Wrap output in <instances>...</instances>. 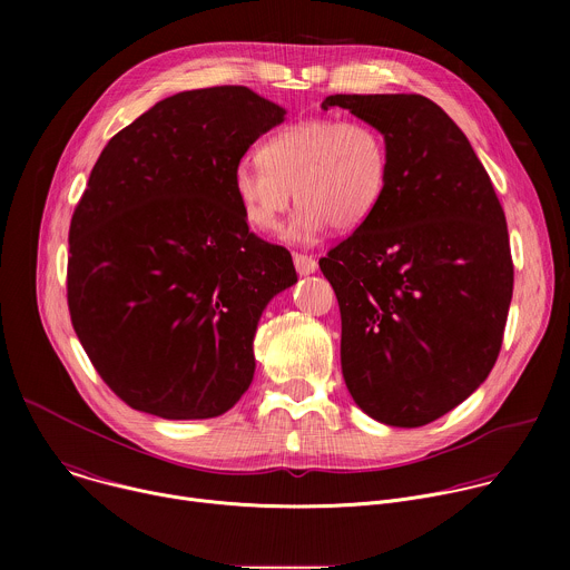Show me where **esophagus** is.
I'll list each match as a JSON object with an SVG mask.
<instances>
[{
    "instance_id": "esophagus-1",
    "label": "esophagus",
    "mask_w": 570,
    "mask_h": 570,
    "mask_svg": "<svg viewBox=\"0 0 570 570\" xmlns=\"http://www.w3.org/2000/svg\"><path fill=\"white\" fill-rule=\"evenodd\" d=\"M293 262H295V271L299 275H311L317 271V262L311 257V255H302V253H295L293 255Z\"/></svg>"
}]
</instances>
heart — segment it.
I'll list each match as a JSON object with an SVG mask.
<instances>
[{
	"instance_id": "1",
	"label": "heart",
	"mask_w": 570,
	"mask_h": 570,
	"mask_svg": "<svg viewBox=\"0 0 570 570\" xmlns=\"http://www.w3.org/2000/svg\"><path fill=\"white\" fill-rule=\"evenodd\" d=\"M232 174L234 196L246 223L264 234L279 227L293 203L299 205L286 236L306 240L327 229L365 223L383 198L390 153L379 128L361 119H304L277 130Z\"/></svg>"
}]
</instances>
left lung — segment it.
Wrapping results in <instances>:
<instances>
[{
	"instance_id": "obj_1",
	"label": "left lung",
	"mask_w": 570,
	"mask_h": 570,
	"mask_svg": "<svg viewBox=\"0 0 570 570\" xmlns=\"http://www.w3.org/2000/svg\"><path fill=\"white\" fill-rule=\"evenodd\" d=\"M381 130L390 174L381 203L327 257L341 365L358 409L415 429L453 411L492 372L514 264L505 212L464 132L422 95H334Z\"/></svg>"
}]
</instances>
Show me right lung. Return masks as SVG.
Returning <instances> with one entry per match:
<instances>
[{
	"instance_id": "right-lung-1",
	"label": "right lung",
	"mask_w": 570,
	"mask_h": 570,
	"mask_svg": "<svg viewBox=\"0 0 570 570\" xmlns=\"http://www.w3.org/2000/svg\"><path fill=\"white\" fill-rule=\"evenodd\" d=\"M286 110L243 86L174 95L119 130L69 225L67 304L108 387L161 420L227 413L253 383L266 304L297 282L232 187Z\"/></svg>"
}]
</instances>
